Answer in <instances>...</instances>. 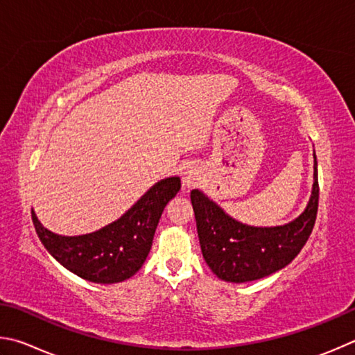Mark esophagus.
<instances>
[{
    "label": "esophagus",
    "instance_id": "esophagus-1",
    "mask_svg": "<svg viewBox=\"0 0 355 355\" xmlns=\"http://www.w3.org/2000/svg\"><path fill=\"white\" fill-rule=\"evenodd\" d=\"M202 181V170L198 165H190L187 170L182 173V185L184 189H193L200 185Z\"/></svg>",
    "mask_w": 355,
    "mask_h": 355
}]
</instances>
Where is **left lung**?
I'll use <instances>...</instances> for the list:
<instances>
[{
	"label": "left lung",
	"instance_id": "8db88e82",
	"mask_svg": "<svg viewBox=\"0 0 355 355\" xmlns=\"http://www.w3.org/2000/svg\"><path fill=\"white\" fill-rule=\"evenodd\" d=\"M313 185L304 212L281 226L245 225L227 215L201 190H191L198 237L202 257L221 281L243 284L257 281L291 263L313 231L318 212V171L313 151Z\"/></svg>",
	"mask_w": 355,
	"mask_h": 355
}]
</instances>
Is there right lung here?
<instances>
[{"mask_svg":"<svg viewBox=\"0 0 355 355\" xmlns=\"http://www.w3.org/2000/svg\"><path fill=\"white\" fill-rule=\"evenodd\" d=\"M179 190L178 176L162 179L114 223L73 237L48 231L34 210L31 214L43 246L60 265L85 281L116 284L132 277L145 263L162 212Z\"/></svg>","mask_w":355,"mask_h":355,"instance_id":"add662e5","label":"right lung"}]
</instances>
